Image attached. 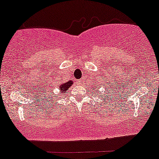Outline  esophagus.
Listing matches in <instances>:
<instances>
[{
  "instance_id": "34e87169",
  "label": "esophagus",
  "mask_w": 159,
  "mask_h": 159,
  "mask_svg": "<svg viewBox=\"0 0 159 159\" xmlns=\"http://www.w3.org/2000/svg\"><path fill=\"white\" fill-rule=\"evenodd\" d=\"M77 83L78 84H80V85L84 83V79H83V78H82V79H79V80H78V81H77Z\"/></svg>"
}]
</instances>
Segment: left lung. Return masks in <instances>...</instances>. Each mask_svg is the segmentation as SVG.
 <instances>
[{"instance_id": "left-lung-1", "label": "left lung", "mask_w": 159, "mask_h": 159, "mask_svg": "<svg viewBox=\"0 0 159 159\" xmlns=\"http://www.w3.org/2000/svg\"><path fill=\"white\" fill-rule=\"evenodd\" d=\"M94 83H95V82H94ZM95 85V87H94V86ZM96 86L97 85H95V84H93V86H92V87H91V90H92V93H94V92L95 91H98V88H97L96 87ZM110 87H111V86H110ZM94 95H95V93H94ZM105 95H106V96H105V98H108V93H105Z\"/></svg>"}]
</instances>
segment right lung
<instances>
[{
    "label": "right lung",
    "instance_id": "add662e5",
    "mask_svg": "<svg viewBox=\"0 0 159 159\" xmlns=\"http://www.w3.org/2000/svg\"><path fill=\"white\" fill-rule=\"evenodd\" d=\"M72 84H73V81H72V80H70V81H66V82H60V83H58V86H57V89H59V94H60V95H56L54 93H53V94L55 95H49V98H50V97H52V95H54L55 98H58L59 96H61V95H64L66 93V91H67L69 88L72 85Z\"/></svg>",
    "mask_w": 159,
    "mask_h": 159
}]
</instances>
